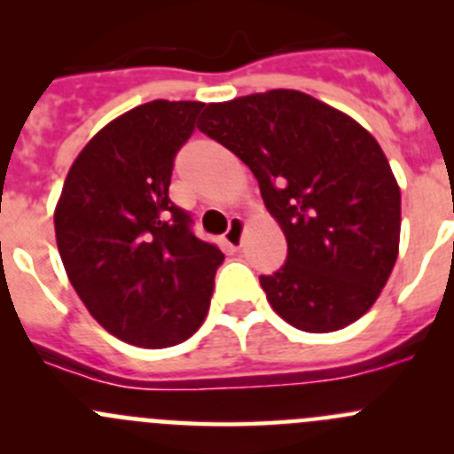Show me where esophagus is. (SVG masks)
<instances>
[{"instance_id": "1", "label": "esophagus", "mask_w": 454, "mask_h": 454, "mask_svg": "<svg viewBox=\"0 0 454 454\" xmlns=\"http://www.w3.org/2000/svg\"><path fill=\"white\" fill-rule=\"evenodd\" d=\"M244 232H246V222L241 217H231V226H228V232L226 237H223V241H226V246L231 250H239L241 246V239H244Z\"/></svg>"}]
</instances>
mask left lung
Returning <instances> with one entry per match:
<instances>
[{"instance_id": "8db88e82", "label": "left lung", "mask_w": 454, "mask_h": 454, "mask_svg": "<svg viewBox=\"0 0 454 454\" xmlns=\"http://www.w3.org/2000/svg\"><path fill=\"white\" fill-rule=\"evenodd\" d=\"M198 129L259 182L287 241L261 277L268 303L301 332H338L367 314L400 253L402 198L378 140L340 109L296 90L208 103Z\"/></svg>"}]
</instances>
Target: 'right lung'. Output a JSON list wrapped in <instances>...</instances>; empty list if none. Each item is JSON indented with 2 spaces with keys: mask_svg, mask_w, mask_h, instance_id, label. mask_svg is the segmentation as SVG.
<instances>
[{
  "mask_svg": "<svg viewBox=\"0 0 454 454\" xmlns=\"http://www.w3.org/2000/svg\"><path fill=\"white\" fill-rule=\"evenodd\" d=\"M201 109L198 100H151L114 118L74 160L54 208L59 254L87 312L145 349L198 332L223 261L168 200L173 158Z\"/></svg>",
  "mask_w": 454,
  "mask_h": 454,
  "instance_id": "1",
  "label": "right lung"
}]
</instances>
